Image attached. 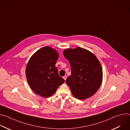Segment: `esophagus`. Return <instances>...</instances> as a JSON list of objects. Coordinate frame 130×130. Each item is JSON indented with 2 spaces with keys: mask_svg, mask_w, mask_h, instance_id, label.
Segmentation results:
<instances>
[{
  "mask_svg": "<svg viewBox=\"0 0 130 130\" xmlns=\"http://www.w3.org/2000/svg\"><path fill=\"white\" fill-rule=\"evenodd\" d=\"M63 79H64L65 80H66V79H67V77H66V76H64V77H63Z\"/></svg>",
  "mask_w": 130,
  "mask_h": 130,
  "instance_id": "esophagus-1",
  "label": "esophagus"
}]
</instances>
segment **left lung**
<instances>
[{"mask_svg": "<svg viewBox=\"0 0 130 130\" xmlns=\"http://www.w3.org/2000/svg\"><path fill=\"white\" fill-rule=\"evenodd\" d=\"M63 54L71 65V75L66 82L72 95L80 100L93 96L100 88L103 78L102 67L96 55L80 47L66 49Z\"/></svg>", "mask_w": 130, "mask_h": 130, "instance_id": "1", "label": "left lung"}]
</instances>
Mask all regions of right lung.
<instances>
[{"label":"right lung","instance_id":"obj_1","mask_svg":"<svg viewBox=\"0 0 130 130\" xmlns=\"http://www.w3.org/2000/svg\"><path fill=\"white\" fill-rule=\"evenodd\" d=\"M59 56L56 50L46 46L36 51L28 61L26 68L27 80L37 95L49 97L65 82L55 66Z\"/></svg>","mask_w":130,"mask_h":130}]
</instances>
